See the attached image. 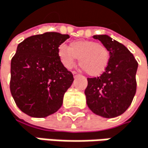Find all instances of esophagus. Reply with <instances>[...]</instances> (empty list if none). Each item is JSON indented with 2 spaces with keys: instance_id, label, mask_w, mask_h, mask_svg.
Here are the masks:
<instances>
[{
  "instance_id": "obj_1",
  "label": "esophagus",
  "mask_w": 148,
  "mask_h": 148,
  "mask_svg": "<svg viewBox=\"0 0 148 148\" xmlns=\"http://www.w3.org/2000/svg\"><path fill=\"white\" fill-rule=\"evenodd\" d=\"M73 77H77V76L79 75V73H76V72H75V71H73Z\"/></svg>"
}]
</instances>
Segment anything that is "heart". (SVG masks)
<instances>
[{
  "mask_svg": "<svg viewBox=\"0 0 148 148\" xmlns=\"http://www.w3.org/2000/svg\"><path fill=\"white\" fill-rule=\"evenodd\" d=\"M58 55L61 64L72 69L79 59L80 66L90 76H97L105 70L110 60L108 48L103 44L90 40H77L68 47L60 46Z\"/></svg>",
  "mask_w": 148,
  "mask_h": 148,
  "instance_id": "b5f03b06",
  "label": "heart"
}]
</instances>
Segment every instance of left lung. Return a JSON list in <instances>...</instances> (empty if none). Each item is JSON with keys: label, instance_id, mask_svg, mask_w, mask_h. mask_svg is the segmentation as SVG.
<instances>
[{"label": "left lung", "instance_id": "8db88e82", "mask_svg": "<svg viewBox=\"0 0 148 148\" xmlns=\"http://www.w3.org/2000/svg\"><path fill=\"white\" fill-rule=\"evenodd\" d=\"M93 38L108 48L110 60L101 76L88 78L87 104L98 116L116 118L129 108L135 96L138 62L124 45L110 37L96 35Z\"/></svg>", "mask_w": 148, "mask_h": 148}]
</instances>
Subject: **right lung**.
<instances>
[{
  "label": "right lung",
  "mask_w": 148,
  "mask_h": 148,
  "mask_svg": "<svg viewBox=\"0 0 148 148\" xmlns=\"http://www.w3.org/2000/svg\"><path fill=\"white\" fill-rule=\"evenodd\" d=\"M69 36L45 32L31 36L17 45L11 60L10 92L17 107L33 118L55 113L63 103L73 73L60 62L58 50Z\"/></svg>",
  "instance_id": "1"
}]
</instances>
